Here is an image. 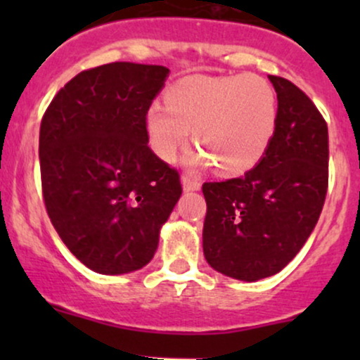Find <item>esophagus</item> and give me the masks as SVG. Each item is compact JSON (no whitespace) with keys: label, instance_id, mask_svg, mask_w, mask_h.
<instances>
[{"label":"esophagus","instance_id":"obj_1","mask_svg":"<svg viewBox=\"0 0 360 360\" xmlns=\"http://www.w3.org/2000/svg\"><path fill=\"white\" fill-rule=\"evenodd\" d=\"M183 188H184V191H198L200 190V181L198 179H195V177H191V176H183Z\"/></svg>","mask_w":360,"mask_h":360}]
</instances>
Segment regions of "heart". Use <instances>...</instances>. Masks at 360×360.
<instances>
[{
	"mask_svg": "<svg viewBox=\"0 0 360 360\" xmlns=\"http://www.w3.org/2000/svg\"><path fill=\"white\" fill-rule=\"evenodd\" d=\"M165 99L150 104L144 116L151 148L165 162L186 146L191 129L200 148L191 163L238 176L261 162L277 129L275 90L256 75L186 76Z\"/></svg>",
	"mask_w": 360,
	"mask_h": 360,
	"instance_id": "1",
	"label": "heart"
}]
</instances>
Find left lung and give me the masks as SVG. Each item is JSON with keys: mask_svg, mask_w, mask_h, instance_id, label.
I'll list each match as a JSON object with an SVG mask.
<instances>
[{"mask_svg": "<svg viewBox=\"0 0 360 360\" xmlns=\"http://www.w3.org/2000/svg\"><path fill=\"white\" fill-rule=\"evenodd\" d=\"M278 101L266 153L245 176L203 183V256L219 274L256 282L278 274L317 224L328 193V123L289 79L268 76Z\"/></svg>", "mask_w": 360, "mask_h": 360, "instance_id": "left-lung-1", "label": "left lung"}]
</instances>
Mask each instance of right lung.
<instances>
[{
	"instance_id": "obj_1",
	"label": "right lung",
	"mask_w": 360,
	"mask_h": 360,
	"mask_svg": "<svg viewBox=\"0 0 360 360\" xmlns=\"http://www.w3.org/2000/svg\"><path fill=\"white\" fill-rule=\"evenodd\" d=\"M163 66L111 63L76 75L39 127L43 200L66 248L103 275L146 266L179 200V172L148 146L144 116Z\"/></svg>"
}]
</instances>
